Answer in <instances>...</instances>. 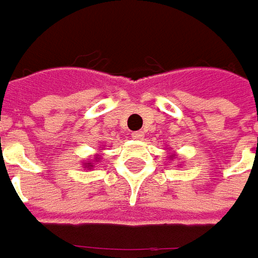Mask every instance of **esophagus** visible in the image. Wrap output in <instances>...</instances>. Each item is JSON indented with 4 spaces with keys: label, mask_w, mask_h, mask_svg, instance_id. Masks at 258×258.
I'll use <instances>...</instances> for the list:
<instances>
[{
    "label": "esophagus",
    "mask_w": 258,
    "mask_h": 258,
    "mask_svg": "<svg viewBox=\"0 0 258 258\" xmlns=\"http://www.w3.org/2000/svg\"><path fill=\"white\" fill-rule=\"evenodd\" d=\"M132 138L136 139V141H141V139H144V132H141V131H138V132H132Z\"/></svg>",
    "instance_id": "obj_1"
}]
</instances>
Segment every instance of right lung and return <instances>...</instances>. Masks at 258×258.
<instances>
[{
	"instance_id": "obj_1",
	"label": "right lung",
	"mask_w": 258,
	"mask_h": 258,
	"mask_svg": "<svg viewBox=\"0 0 258 258\" xmlns=\"http://www.w3.org/2000/svg\"><path fill=\"white\" fill-rule=\"evenodd\" d=\"M86 166H87V168H89V166H93V165H86Z\"/></svg>"
}]
</instances>
